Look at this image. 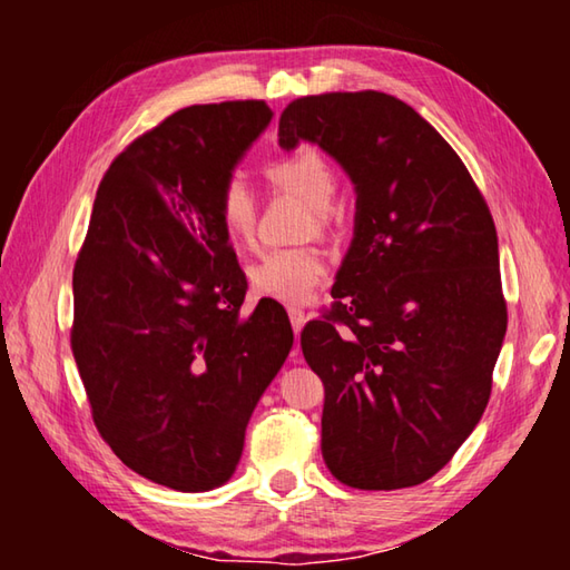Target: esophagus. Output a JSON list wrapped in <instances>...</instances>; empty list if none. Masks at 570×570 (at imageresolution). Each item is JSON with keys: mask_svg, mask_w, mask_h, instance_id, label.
Returning a JSON list of instances; mask_svg holds the SVG:
<instances>
[{"mask_svg": "<svg viewBox=\"0 0 570 570\" xmlns=\"http://www.w3.org/2000/svg\"><path fill=\"white\" fill-rule=\"evenodd\" d=\"M288 320H292V326H294V332L298 334L304 330V324H306V314L302 312V308H296V306H292L288 308ZM292 360L294 362H302V352H292Z\"/></svg>", "mask_w": 570, "mask_h": 570, "instance_id": "obj_1", "label": "esophagus"}]
</instances>
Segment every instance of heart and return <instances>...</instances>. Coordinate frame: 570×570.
Here are the masks:
<instances>
[{"label":"heart","mask_w":570,"mask_h":570,"mask_svg":"<svg viewBox=\"0 0 570 570\" xmlns=\"http://www.w3.org/2000/svg\"><path fill=\"white\" fill-rule=\"evenodd\" d=\"M268 178L276 188L294 193L314 208L316 226L330 224V208L336 190L332 163L314 146H298L268 163ZM218 216L228 238L238 246L254 244L256 196L244 176L226 178L218 193ZM326 276V258L316 248H274L248 268L250 288L258 296L284 304H304Z\"/></svg>","instance_id":"1"}]
</instances>
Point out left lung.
<instances>
[{"label":"left lung","instance_id":"left-lung-1","mask_svg":"<svg viewBox=\"0 0 570 570\" xmlns=\"http://www.w3.org/2000/svg\"><path fill=\"white\" fill-rule=\"evenodd\" d=\"M320 146L354 186L332 312L304 326L322 455L360 490L430 480L475 430L505 340L493 216L458 153L387 92L298 98L278 146Z\"/></svg>","mask_w":570,"mask_h":570}]
</instances>
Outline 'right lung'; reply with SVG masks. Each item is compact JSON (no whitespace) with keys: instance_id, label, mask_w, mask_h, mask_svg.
Masks as SVG:
<instances>
[{"instance_id":"1","label":"right lung","mask_w":570,"mask_h":570,"mask_svg":"<svg viewBox=\"0 0 570 570\" xmlns=\"http://www.w3.org/2000/svg\"><path fill=\"white\" fill-rule=\"evenodd\" d=\"M262 100L190 105L122 150L72 274V354L100 435L180 493L236 472L246 424L294 344L284 306L240 314L246 276L218 193L272 122Z\"/></svg>"}]
</instances>
